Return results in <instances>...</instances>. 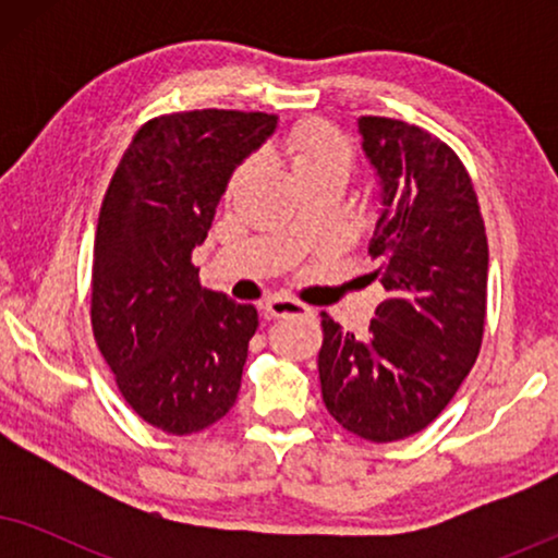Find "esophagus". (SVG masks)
Segmentation results:
<instances>
[{
  "label": "esophagus",
  "instance_id": "obj_1",
  "mask_svg": "<svg viewBox=\"0 0 558 558\" xmlns=\"http://www.w3.org/2000/svg\"><path fill=\"white\" fill-rule=\"evenodd\" d=\"M264 310H266V315L277 317V319L310 315V307H304V304L294 302V300H281V296H271V300H266Z\"/></svg>",
  "mask_w": 558,
  "mask_h": 558
}]
</instances>
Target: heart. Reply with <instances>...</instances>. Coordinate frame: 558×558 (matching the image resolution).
<instances>
[{
  "label": "heart",
  "mask_w": 558,
  "mask_h": 558,
  "mask_svg": "<svg viewBox=\"0 0 558 558\" xmlns=\"http://www.w3.org/2000/svg\"><path fill=\"white\" fill-rule=\"evenodd\" d=\"M279 157L292 170L300 185L315 178H325V174L348 178L350 170H353V147L323 121H302L300 126H294L287 134L284 144H281ZM254 165V159H248L235 170L231 190L248 178Z\"/></svg>",
  "instance_id": "heart-1"
}]
</instances>
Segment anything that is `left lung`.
<instances>
[{
    "label": "left lung",
    "mask_w": 558,
    "mask_h": 558,
    "mask_svg": "<svg viewBox=\"0 0 558 558\" xmlns=\"http://www.w3.org/2000/svg\"><path fill=\"white\" fill-rule=\"evenodd\" d=\"M378 182L371 254L386 300L355 338L323 312L319 384L342 429L396 441L437 418L477 361L487 304V235L460 157L399 119H357Z\"/></svg>",
    "instance_id": "left-lung-1"
}]
</instances>
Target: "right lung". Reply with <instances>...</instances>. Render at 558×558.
<instances>
[{
  "label": "right lung",
  "mask_w": 558,
  "mask_h": 558,
  "mask_svg": "<svg viewBox=\"0 0 558 558\" xmlns=\"http://www.w3.org/2000/svg\"><path fill=\"white\" fill-rule=\"evenodd\" d=\"M274 132L277 117L258 111L151 119L106 190L90 323L121 396L167 434L216 424L239 396L258 312L205 289L190 258L235 167Z\"/></svg>",
  "instance_id": "add662e5"
}]
</instances>
